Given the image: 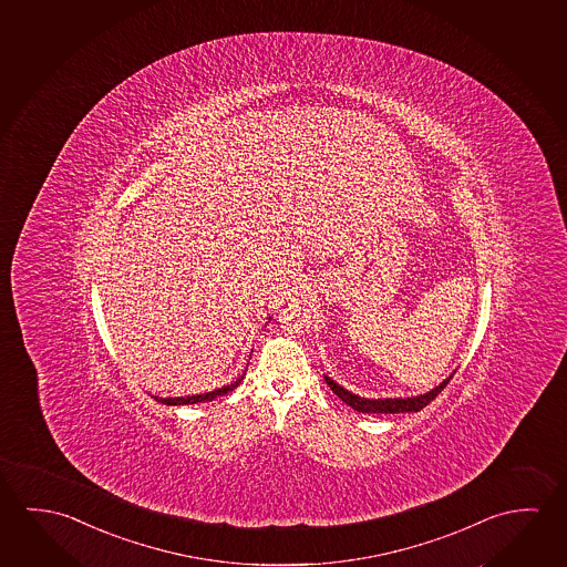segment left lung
I'll return each instance as SVG.
<instances>
[{
    "label": "left lung",
    "instance_id": "obj_1",
    "mask_svg": "<svg viewBox=\"0 0 567 567\" xmlns=\"http://www.w3.org/2000/svg\"><path fill=\"white\" fill-rule=\"evenodd\" d=\"M453 374L445 378L440 386L432 388L425 394L412 395V398L410 395L408 398H362V395L342 388L331 377H324V382L329 384L334 394L341 398L344 404L351 405L352 410H357V412H362V414H404V412H420L422 408L435 400V395L440 394L441 390L450 384Z\"/></svg>",
    "mask_w": 567,
    "mask_h": 567
}]
</instances>
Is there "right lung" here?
<instances>
[{"label": "right lung", "mask_w": 567, "mask_h": 567, "mask_svg": "<svg viewBox=\"0 0 567 567\" xmlns=\"http://www.w3.org/2000/svg\"><path fill=\"white\" fill-rule=\"evenodd\" d=\"M246 369H248V367H246ZM244 374H246V372H243V377L238 378V380H234L230 384L216 388V390H210V392H205V394L177 395V398H159V395H153V398L165 405H189L198 404V402H213L218 395L228 394V392H233L234 388H238V384L243 382Z\"/></svg>", "instance_id": "right-lung-1"}]
</instances>
